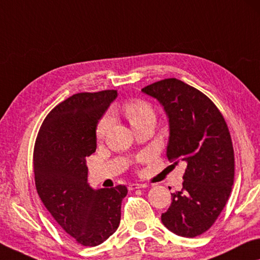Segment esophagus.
<instances>
[{
	"instance_id": "34e87169",
	"label": "esophagus",
	"mask_w": 260,
	"mask_h": 260,
	"mask_svg": "<svg viewBox=\"0 0 260 260\" xmlns=\"http://www.w3.org/2000/svg\"><path fill=\"white\" fill-rule=\"evenodd\" d=\"M145 187H147V185H145V183H130L129 189L134 190L138 188H145Z\"/></svg>"
}]
</instances>
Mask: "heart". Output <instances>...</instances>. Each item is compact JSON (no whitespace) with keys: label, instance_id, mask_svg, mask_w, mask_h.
<instances>
[{"label":"heart","instance_id":"1","mask_svg":"<svg viewBox=\"0 0 260 260\" xmlns=\"http://www.w3.org/2000/svg\"><path fill=\"white\" fill-rule=\"evenodd\" d=\"M122 111L133 127H136L146 121H154V111L149 103L142 100H131L124 103ZM111 125V118L105 116L99 122L96 127L98 138H103Z\"/></svg>","mask_w":260,"mask_h":260}]
</instances>
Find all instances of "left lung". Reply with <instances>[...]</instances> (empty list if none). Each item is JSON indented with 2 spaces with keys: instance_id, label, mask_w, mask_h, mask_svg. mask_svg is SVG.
<instances>
[{
  "instance_id": "8db88e82",
  "label": "left lung",
  "mask_w": 260,
  "mask_h": 260,
  "mask_svg": "<svg viewBox=\"0 0 260 260\" xmlns=\"http://www.w3.org/2000/svg\"><path fill=\"white\" fill-rule=\"evenodd\" d=\"M142 91L157 100L166 114L169 160L187 162L182 189L172 194L161 222L178 236H199L216 221L234 185L229 129L216 106L180 80H161Z\"/></svg>"
}]
</instances>
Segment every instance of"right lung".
Listing matches in <instances>:
<instances>
[{"instance_id": "add662e5", "label": "right lung", "mask_w": 260, "mask_h": 260, "mask_svg": "<svg viewBox=\"0 0 260 260\" xmlns=\"http://www.w3.org/2000/svg\"><path fill=\"white\" fill-rule=\"evenodd\" d=\"M116 90L72 95L50 111L34 153L39 198L79 244L96 246L117 230L125 186L94 189L86 157L96 150V126L117 98Z\"/></svg>"}]
</instances>
